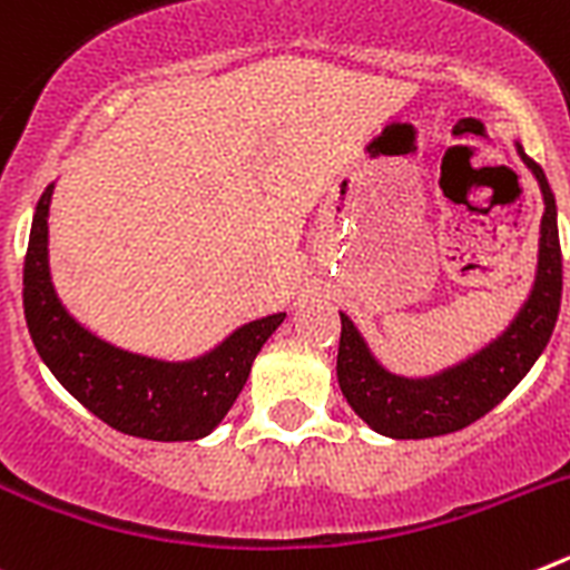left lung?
<instances>
[{"label": "left lung", "instance_id": "left-lung-1", "mask_svg": "<svg viewBox=\"0 0 570 570\" xmlns=\"http://www.w3.org/2000/svg\"><path fill=\"white\" fill-rule=\"evenodd\" d=\"M522 163L540 179L546 214L540 230V265L525 308L500 340L482 354L451 367L434 380H402L387 374L371 356L354 322L340 314V354L336 380L347 405L374 428L376 434L394 440H425L462 431L500 405L522 376L531 371L542 347L551 340L562 299V250L557 230V203L546 170L520 148Z\"/></svg>", "mask_w": 570, "mask_h": 570}]
</instances>
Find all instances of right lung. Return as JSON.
Returning <instances> with one entry per match:
<instances>
[{"instance_id": "right-lung-1", "label": "right lung", "mask_w": 570, "mask_h": 570, "mask_svg": "<svg viewBox=\"0 0 570 570\" xmlns=\"http://www.w3.org/2000/svg\"><path fill=\"white\" fill-rule=\"evenodd\" d=\"M48 185L30 225L22 302L30 340L73 400L128 436L188 442L210 434L228 414L248 380L259 347L285 314L248 322L208 356L194 362H156L108 345L85 331L50 285Z\"/></svg>"}]
</instances>
